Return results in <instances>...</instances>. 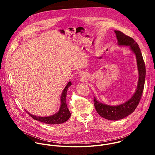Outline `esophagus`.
<instances>
[{
	"label": "esophagus",
	"instance_id": "1",
	"mask_svg": "<svg viewBox=\"0 0 155 155\" xmlns=\"http://www.w3.org/2000/svg\"><path fill=\"white\" fill-rule=\"evenodd\" d=\"M81 77H82V78H84V75H81Z\"/></svg>",
	"mask_w": 155,
	"mask_h": 155
}]
</instances>
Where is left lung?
<instances>
[{
  "label": "left lung",
  "instance_id": "1",
  "mask_svg": "<svg viewBox=\"0 0 155 155\" xmlns=\"http://www.w3.org/2000/svg\"><path fill=\"white\" fill-rule=\"evenodd\" d=\"M119 45L130 46L135 54L139 71V81L137 91L133 97L125 103L119 106H110L98 102L94 97V106L97 113L103 118L109 120L123 119L134 112L141 98L146 78V66L138 43L130 37L120 31H115Z\"/></svg>",
  "mask_w": 155,
  "mask_h": 155
}]
</instances>
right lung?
Wrapping results in <instances>:
<instances>
[{
	"label": "right lung",
	"mask_w": 155,
	"mask_h": 155,
	"mask_svg": "<svg viewBox=\"0 0 155 155\" xmlns=\"http://www.w3.org/2000/svg\"><path fill=\"white\" fill-rule=\"evenodd\" d=\"M72 84L71 82L69 81L64 89L63 90L61 97V106L58 113L48 117H40L31 115L29 113L28 114L35 120L47 124H59L66 122L71 117V112H69L67 104H66V92L68 87Z\"/></svg>",
	"instance_id": "right-lung-1"
}]
</instances>
